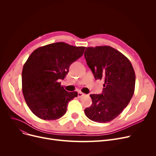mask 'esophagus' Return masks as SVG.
Listing matches in <instances>:
<instances>
[{
    "mask_svg": "<svg viewBox=\"0 0 156 156\" xmlns=\"http://www.w3.org/2000/svg\"><path fill=\"white\" fill-rule=\"evenodd\" d=\"M84 95H85V94H83V93H82V92H80L78 93V97H83V96H84Z\"/></svg>",
    "mask_w": 156,
    "mask_h": 156,
    "instance_id": "1",
    "label": "esophagus"
}]
</instances>
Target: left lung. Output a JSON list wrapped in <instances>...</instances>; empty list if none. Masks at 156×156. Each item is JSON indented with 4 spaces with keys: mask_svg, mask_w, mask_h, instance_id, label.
<instances>
[{
    "mask_svg": "<svg viewBox=\"0 0 156 156\" xmlns=\"http://www.w3.org/2000/svg\"><path fill=\"white\" fill-rule=\"evenodd\" d=\"M84 55L95 80L104 81L101 94L90 95L92 103L85 114L92 121L109 122L119 115L132 98L133 68L126 56L110 46L87 47Z\"/></svg>",
    "mask_w": 156,
    "mask_h": 156,
    "instance_id": "obj_1",
    "label": "left lung"
}]
</instances>
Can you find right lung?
<instances>
[{"instance_id":"obj_1","label":"right lung","mask_w":156,"mask_h":156,"mask_svg":"<svg viewBox=\"0 0 156 156\" xmlns=\"http://www.w3.org/2000/svg\"><path fill=\"white\" fill-rule=\"evenodd\" d=\"M85 49L57 42L40 47L29 56L22 71V90L35 116L55 120L64 115L68 102L78 93L65 90L59 80L65 78L69 66L82 56Z\"/></svg>"}]
</instances>
